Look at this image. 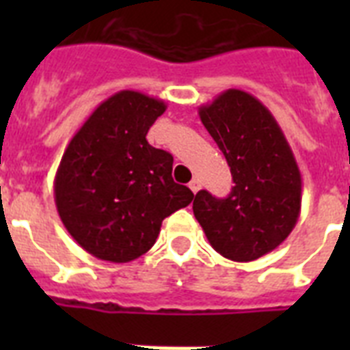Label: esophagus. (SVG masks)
<instances>
[{
	"mask_svg": "<svg viewBox=\"0 0 350 350\" xmlns=\"http://www.w3.org/2000/svg\"><path fill=\"white\" fill-rule=\"evenodd\" d=\"M189 187H191V191L194 192V194H196V192L200 191V189H202V181L198 180V178H194V180H192L191 183H189Z\"/></svg>",
	"mask_w": 350,
	"mask_h": 350,
	"instance_id": "1",
	"label": "esophagus"
}]
</instances>
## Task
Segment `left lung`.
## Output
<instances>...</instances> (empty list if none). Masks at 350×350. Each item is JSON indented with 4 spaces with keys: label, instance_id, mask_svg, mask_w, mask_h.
Returning <instances> with one entry per match:
<instances>
[{
    "label": "left lung",
    "instance_id": "obj_1",
    "mask_svg": "<svg viewBox=\"0 0 350 350\" xmlns=\"http://www.w3.org/2000/svg\"><path fill=\"white\" fill-rule=\"evenodd\" d=\"M200 120L230 167L224 200L200 191L192 211L216 252L232 261L269 254L296 227L301 174L287 137L260 100L239 89L200 107Z\"/></svg>",
    "mask_w": 350,
    "mask_h": 350
}]
</instances>
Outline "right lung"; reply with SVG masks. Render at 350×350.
Instances as JSON below:
<instances>
[{
    "mask_svg": "<svg viewBox=\"0 0 350 350\" xmlns=\"http://www.w3.org/2000/svg\"><path fill=\"white\" fill-rule=\"evenodd\" d=\"M165 109L158 98L120 90L96 107L63 152L54 180L57 214L98 260L139 258L156 243L161 221L194 200L172 180V156L147 142Z\"/></svg>",
    "mask_w": 350,
    "mask_h": 350,
    "instance_id": "obj_1",
    "label": "right lung"
}]
</instances>
